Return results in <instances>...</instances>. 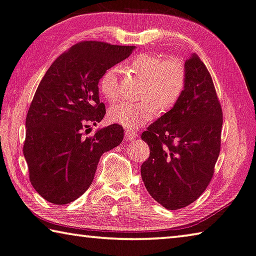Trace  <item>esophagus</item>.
I'll return each instance as SVG.
<instances>
[{"label":"esophagus","instance_id":"esophagus-1","mask_svg":"<svg viewBox=\"0 0 256 256\" xmlns=\"http://www.w3.org/2000/svg\"><path fill=\"white\" fill-rule=\"evenodd\" d=\"M125 136H126V139L128 141H132V140H134L136 138H138V134H136L134 131H131V130H126V131H125Z\"/></svg>","mask_w":256,"mask_h":256}]
</instances>
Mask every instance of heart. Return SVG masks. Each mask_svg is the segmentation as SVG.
<instances>
[{"mask_svg":"<svg viewBox=\"0 0 256 256\" xmlns=\"http://www.w3.org/2000/svg\"><path fill=\"white\" fill-rule=\"evenodd\" d=\"M128 70L142 79L139 102H122L108 112L109 120L126 128H136L156 116L170 112L178 104L185 90L186 70L177 57H163L141 52L128 60ZM98 88L106 100L116 102L120 98V82L117 68H106L98 80Z\"/></svg>","mask_w":256,"mask_h":256,"instance_id":"obj_1","label":"heart"}]
</instances>
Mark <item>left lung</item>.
<instances>
[{"instance_id":"8db88e82","label":"left lung","mask_w":256,"mask_h":256,"mask_svg":"<svg viewBox=\"0 0 256 256\" xmlns=\"http://www.w3.org/2000/svg\"><path fill=\"white\" fill-rule=\"evenodd\" d=\"M185 70L178 104L141 134L150 150L141 166L144 184L169 210L186 207L204 192L220 150L223 112L212 76L196 55L186 60Z\"/></svg>"}]
</instances>
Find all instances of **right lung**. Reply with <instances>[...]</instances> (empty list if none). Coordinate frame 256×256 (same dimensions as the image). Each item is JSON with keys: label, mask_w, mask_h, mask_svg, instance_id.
<instances>
[{"label": "right lung", "mask_w": 256, "mask_h": 256, "mask_svg": "<svg viewBox=\"0 0 256 256\" xmlns=\"http://www.w3.org/2000/svg\"><path fill=\"white\" fill-rule=\"evenodd\" d=\"M133 46L82 41L54 60L38 86L26 116L22 152L34 190L54 204H66L92 184L101 155L124 136L120 124L84 136L106 115L98 80L128 58Z\"/></svg>", "instance_id": "obj_1"}]
</instances>
